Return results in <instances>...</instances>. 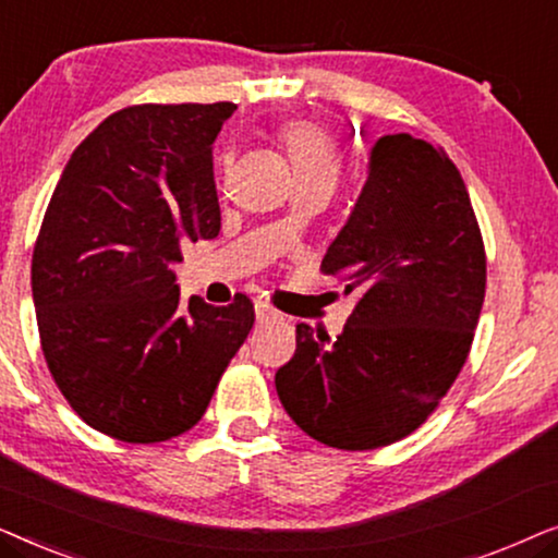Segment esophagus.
I'll use <instances>...</instances> for the list:
<instances>
[{
  "label": "esophagus",
  "mask_w": 558,
  "mask_h": 558,
  "mask_svg": "<svg viewBox=\"0 0 558 558\" xmlns=\"http://www.w3.org/2000/svg\"><path fill=\"white\" fill-rule=\"evenodd\" d=\"M284 315L279 310H274L269 302H256V323L258 325H279Z\"/></svg>",
  "instance_id": "1"
}]
</instances>
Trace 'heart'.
<instances>
[{
    "mask_svg": "<svg viewBox=\"0 0 558 558\" xmlns=\"http://www.w3.org/2000/svg\"><path fill=\"white\" fill-rule=\"evenodd\" d=\"M289 157H292L296 180H319L330 182L340 178L342 157L332 136L310 121H292L279 132Z\"/></svg>",
    "mask_w": 558,
    "mask_h": 558,
    "instance_id": "b5f03b06",
    "label": "heart"
}]
</instances>
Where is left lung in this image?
I'll list each match as a JSON object with an SVG mask.
<instances>
[{
    "label": "left lung",
    "mask_w": 558,
    "mask_h": 558,
    "mask_svg": "<svg viewBox=\"0 0 558 558\" xmlns=\"http://www.w3.org/2000/svg\"><path fill=\"white\" fill-rule=\"evenodd\" d=\"M319 271L357 292L338 340L296 325L281 407L312 439L365 452L416 432L468 361L487 258L460 170L441 147L380 136L368 180Z\"/></svg>",
    "instance_id": "left-lung-1"
}]
</instances>
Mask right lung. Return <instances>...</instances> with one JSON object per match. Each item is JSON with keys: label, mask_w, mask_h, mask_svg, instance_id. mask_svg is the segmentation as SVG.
I'll use <instances>...</instances> for the list:
<instances>
[{"label": "right lung", "mask_w": 558, "mask_h": 558, "mask_svg": "<svg viewBox=\"0 0 558 558\" xmlns=\"http://www.w3.org/2000/svg\"><path fill=\"white\" fill-rule=\"evenodd\" d=\"M235 104H136L73 151L33 251L45 363L96 432L157 445L201 422L254 327V302H182L172 264L216 239L210 144Z\"/></svg>", "instance_id": "right-lung-1"}]
</instances>
